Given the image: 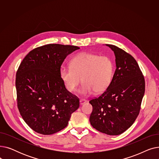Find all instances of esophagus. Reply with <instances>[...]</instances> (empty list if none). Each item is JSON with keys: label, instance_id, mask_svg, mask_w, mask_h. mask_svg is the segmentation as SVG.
Masks as SVG:
<instances>
[{"label": "esophagus", "instance_id": "obj_1", "mask_svg": "<svg viewBox=\"0 0 159 159\" xmlns=\"http://www.w3.org/2000/svg\"><path fill=\"white\" fill-rule=\"evenodd\" d=\"M86 102H87V101H86V100H85V99H80V105L84 104H85Z\"/></svg>", "mask_w": 159, "mask_h": 159}]
</instances>
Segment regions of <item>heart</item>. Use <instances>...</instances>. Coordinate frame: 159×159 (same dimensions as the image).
<instances>
[{
  "mask_svg": "<svg viewBox=\"0 0 159 159\" xmlns=\"http://www.w3.org/2000/svg\"><path fill=\"white\" fill-rule=\"evenodd\" d=\"M70 68L62 66L59 76L65 88L73 92L80 83L79 94L86 96L93 91L101 93L109 87L113 78V62L106 56L81 53L74 57L70 63Z\"/></svg>",
  "mask_w": 159,
  "mask_h": 159,
  "instance_id": "b5f03b06",
  "label": "heart"
}]
</instances>
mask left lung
Returning a JSON list of instances; mask_svg holds the SVG:
<instances>
[{
	"label": "left lung",
	"instance_id": "8db88e82",
	"mask_svg": "<svg viewBox=\"0 0 159 159\" xmlns=\"http://www.w3.org/2000/svg\"><path fill=\"white\" fill-rule=\"evenodd\" d=\"M116 70L111 84L98 97L91 100L89 121L97 131L119 135L127 130L139 115L144 95L145 81L139 66L131 55L111 44Z\"/></svg>",
	"mask_w": 159,
	"mask_h": 159
}]
</instances>
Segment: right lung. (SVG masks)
Instances as JSON below:
<instances>
[{"instance_id":"obj_1","label":"right lung","mask_w":159,"mask_h":159,"mask_svg":"<svg viewBox=\"0 0 159 159\" xmlns=\"http://www.w3.org/2000/svg\"><path fill=\"white\" fill-rule=\"evenodd\" d=\"M80 48L50 44L24 57L16 74L17 106L22 119L35 132L52 135L68 126L79 100L66 89L59 76L66 57Z\"/></svg>"}]
</instances>
